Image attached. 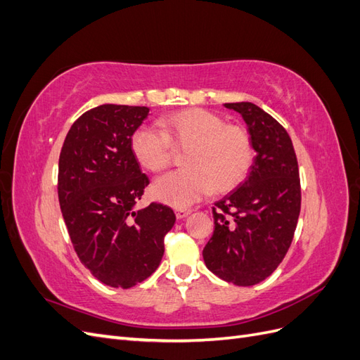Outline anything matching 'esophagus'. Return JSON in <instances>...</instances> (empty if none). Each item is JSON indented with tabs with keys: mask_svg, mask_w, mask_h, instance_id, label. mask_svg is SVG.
I'll use <instances>...</instances> for the list:
<instances>
[{
	"mask_svg": "<svg viewBox=\"0 0 360 360\" xmlns=\"http://www.w3.org/2000/svg\"><path fill=\"white\" fill-rule=\"evenodd\" d=\"M192 213V210L191 209H176V216H177V219H183V217H186L188 214H191Z\"/></svg>",
	"mask_w": 360,
	"mask_h": 360,
	"instance_id": "esophagus-1",
	"label": "esophagus"
}]
</instances>
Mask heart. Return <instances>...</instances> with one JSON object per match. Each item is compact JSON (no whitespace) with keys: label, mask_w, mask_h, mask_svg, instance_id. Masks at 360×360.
I'll return each mask as SVG.
<instances>
[{"label":"heart","mask_w":360,"mask_h":360,"mask_svg":"<svg viewBox=\"0 0 360 360\" xmlns=\"http://www.w3.org/2000/svg\"><path fill=\"white\" fill-rule=\"evenodd\" d=\"M159 129L139 126L130 136V150L141 167L167 169L172 148L184 151V169L167 174L153 184L155 197L174 207H188L213 189L230 191L252 165L254 147L248 130L205 110H188L159 120Z\"/></svg>","instance_id":"heart-1"}]
</instances>
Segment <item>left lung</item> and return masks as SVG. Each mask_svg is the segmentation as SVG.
I'll list each match as a JSON object with an SVG mask.
<instances>
[{
    "instance_id": "1",
    "label": "left lung",
    "mask_w": 360,
    "mask_h": 360,
    "mask_svg": "<svg viewBox=\"0 0 360 360\" xmlns=\"http://www.w3.org/2000/svg\"><path fill=\"white\" fill-rule=\"evenodd\" d=\"M240 114L255 150L248 177L214 202V231L202 257L210 271L249 287L270 276L292 242L300 213L297 158L287 130L250 102L225 103Z\"/></svg>"
}]
</instances>
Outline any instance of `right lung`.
I'll return each mask as SVG.
<instances>
[{
	"label": "right lung",
	"instance_id": "add662e5",
	"mask_svg": "<svg viewBox=\"0 0 360 360\" xmlns=\"http://www.w3.org/2000/svg\"><path fill=\"white\" fill-rule=\"evenodd\" d=\"M148 111L96 106L72 124L60 153L58 201L75 252L96 279L114 288H130L153 274L176 222L163 204L134 210L150 180L130 136Z\"/></svg>",
	"mask_w": 360,
	"mask_h": 360
}]
</instances>
